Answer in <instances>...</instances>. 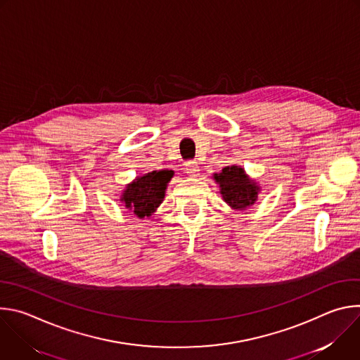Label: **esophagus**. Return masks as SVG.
Returning a JSON list of instances; mask_svg holds the SVG:
<instances>
[{
  "instance_id": "1",
  "label": "esophagus",
  "mask_w": 360,
  "mask_h": 360,
  "mask_svg": "<svg viewBox=\"0 0 360 360\" xmlns=\"http://www.w3.org/2000/svg\"><path fill=\"white\" fill-rule=\"evenodd\" d=\"M185 171H186V174H188V175H191V176H196V175H198V172H199V167H198V164H196V162H188V164H186Z\"/></svg>"
}]
</instances>
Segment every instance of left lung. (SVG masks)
<instances>
[{
	"mask_svg": "<svg viewBox=\"0 0 360 360\" xmlns=\"http://www.w3.org/2000/svg\"><path fill=\"white\" fill-rule=\"evenodd\" d=\"M214 179L221 188L224 200L232 210H246L258 199L261 186L238 165L225 167L221 172L214 174Z\"/></svg>",
	"mask_w": 360,
	"mask_h": 360,
	"instance_id": "8db88e82",
	"label": "left lung"
}]
</instances>
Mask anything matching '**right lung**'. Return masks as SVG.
I'll return each instance as SVG.
<instances>
[{
  "instance_id": "obj_1",
  "label": "right lung",
  "mask_w": 360,
  "mask_h": 360,
  "mask_svg": "<svg viewBox=\"0 0 360 360\" xmlns=\"http://www.w3.org/2000/svg\"><path fill=\"white\" fill-rule=\"evenodd\" d=\"M174 176V171H152L142 176H136L127 185L121 195V202L138 218L150 217L162 203L168 182Z\"/></svg>"
}]
</instances>
